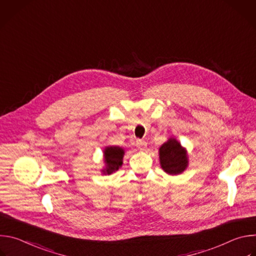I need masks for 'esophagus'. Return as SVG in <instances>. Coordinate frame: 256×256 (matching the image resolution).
Returning <instances> with one entry per match:
<instances>
[{"label":"esophagus","instance_id":"1","mask_svg":"<svg viewBox=\"0 0 256 256\" xmlns=\"http://www.w3.org/2000/svg\"><path fill=\"white\" fill-rule=\"evenodd\" d=\"M136 147L140 149V150H144L146 147H147V142H146L144 140H136Z\"/></svg>","mask_w":256,"mask_h":256}]
</instances>
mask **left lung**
<instances>
[{
  "mask_svg": "<svg viewBox=\"0 0 256 256\" xmlns=\"http://www.w3.org/2000/svg\"><path fill=\"white\" fill-rule=\"evenodd\" d=\"M160 165L162 169L170 175H176L184 172L188 166V158L186 150L180 142L170 138L159 149Z\"/></svg>",
  "mask_w": 256,
  "mask_h": 256,
  "instance_id": "left-lung-1",
  "label": "left lung"
}]
</instances>
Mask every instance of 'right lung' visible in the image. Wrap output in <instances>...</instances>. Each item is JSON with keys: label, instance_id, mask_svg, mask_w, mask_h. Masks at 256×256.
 <instances>
[{"label": "right lung", "instance_id": "1", "mask_svg": "<svg viewBox=\"0 0 256 256\" xmlns=\"http://www.w3.org/2000/svg\"><path fill=\"white\" fill-rule=\"evenodd\" d=\"M124 150L118 146H109L103 151L105 168L102 170L103 174H112L118 170L122 165Z\"/></svg>", "mask_w": 256, "mask_h": 256}]
</instances>
